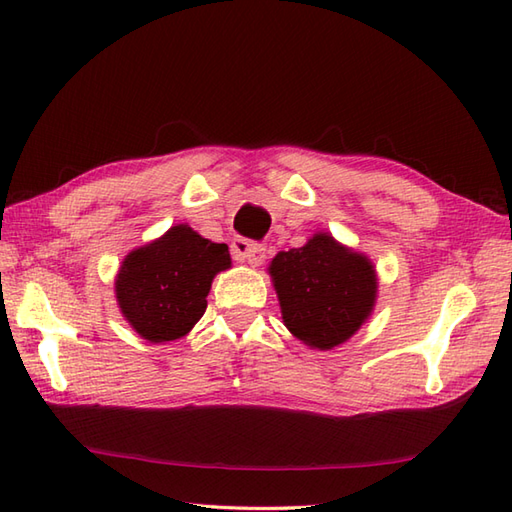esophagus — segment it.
I'll use <instances>...</instances> for the list:
<instances>
[{"instance_id": "obj_1", "label": "esophagus", "mask_w": 512, "mask_h": 512, "mask_svg": "<svg viewBox=\"0 0 512 512\" xmlns=\"http://www.w3.org/2000/svg\"><path fill=\"white\" fill-rule=\"evenodd\" d=\"M231 255L237 261H246L248 266H259V264H264V259H266V248L261 244H253L246 240H235L231 244Z\"/></svg>"}]
</instances>
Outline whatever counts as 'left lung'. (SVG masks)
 I'll return each mask as SVG.
<instances>
[{"instance_id": "1", "label": "left lung", "mask_w": 512, "mask_h": 512, "mask_svg": "<svg viewBox=\"0 0 512 512\" xmlns=\"http://www.w3.org/2000/svg\"><path fill=\"white\" fill-rule=\"evenodd\" d=\"M268 275L283 325L310 349L329 351L347 342L377 303V272L364 253L318 231L301 248L272 257Z\"/></svg>"}]
</instances>
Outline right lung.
I'll list each match as a JSON object with an SVG mask.
<instances>
[{
	"label": "right lung",
	"mask_w": 512,
	"mask_h": 512,
	"mask_svg": "<svg viewBox=\"0 0 512 512\" xmlns=\"http://www.w3.org/2000/svg\"><path fill=\"white\" fill-rule=\"evenodd\" d=\"M227 268V244L205 240L189 224H176L124 257L115 299L126 323L144 340H178L205 314L213 277Z\"/></svg>",
	"instance_id": "right-lung-1"
}]
</instances>
